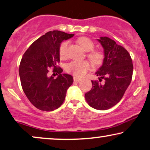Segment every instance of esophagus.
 Here are the masks:
<instances>
[{
    "label": "esophagus",
    "mask_w": 150,
    "mask_h": 150,
    "mask_svg": "<svg viewBox=\"0 0 150 150\" xmlns=\"http://www.w3.org/2000/svg\"><path fill=\"white\" fill-rule=\"evenodd\" d=\"M73 79H74V81L75 82H79L80 80H81V79H80V78L77 77H73Z\"/></svg>",
    "instance_id": "1"
}]
</instances>
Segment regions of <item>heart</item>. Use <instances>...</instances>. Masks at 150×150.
I'll return each instance as SVG.
<instances>
[{
  "label": "heart",
  "mask_w": 150,
  "mask_h": 150,
  "mask_svg": "<svg viewBox=\"0 0 150 150\" xmlns=\"http://www.w3.org/2000/svg\"><path fill=\"white\" fill-rule=\"evenodd\" d=\"M77 43L84 51L90 52L88 54V57L92 63L96 65H98L103 62V59H104V54L100 51L93 50L94 44L91 39L87 37H81L78 38ZM68 47L69 41H64L61 43L59 47V55L62 59L67 58ZM90 68H91V64L88 61L74 60L67 64L66 71L73 75L81 77L85 75Z\"/></svg>",
  "instance_id": "heart-1"
}]
</instances>
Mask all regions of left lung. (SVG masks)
Segmentation results:
<instances>
[{
    "label": "left lung",
    "mask_w": 150,
    "mask_h": 150,
    "mask_svg": "<svg viewBox=\"0 0 150 150\" xmlns=\"http://www.w3.org/2000/svg\"><path fill=\"white\" fill-rule=\"evenodd\" d=\"M104 50L102 66L95 74L98 81H92V89L85 94L88 105L106 110L120 102L132 80L133 64L129 53L122 46L107 37L97 39ZM104 83H100L102 79Z\"/></svg>",
    "instance_id": "obj_1"
}]
</instances>
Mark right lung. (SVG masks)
I'll return each instance as SVG.
<instances>
[{
    "instance_id": "1",
    "label": "right lung",
    "mask_w": 150,
    "mask_h": 150,
    "mask_svg": "<svg viewBox=\"0 0 150 150\" xmlns=\"http://www.w3.org/2000/svg\"><path fill=\"white\" fill-rule=\"evenodd\" d=\"M73 36L59 30L50 31L36 40L23 55L19 67L23 91L40 110L52 111L60 107L67 89L73 84L72 76L62 73V69L57 64L60 62V43ZM51 67L59 74L56 79L48 76Z\"/></svg>"
}]
</instances>
